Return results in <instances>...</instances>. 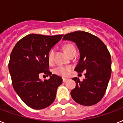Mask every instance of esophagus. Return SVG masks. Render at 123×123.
Returning <instances> with one entry per match:
<instances>
[{
    "label": "esophagus",
    "mask_w": 123,
    "mask_h": 123,
    "mask_svg": "<svg viewBox=\"0 0 123 123\" xmlns=\"http://www.w3.org/2000/svg\"><path fill=\"white\" fill-rule=\"evenodd\" d=\"M68 80V79H62V81H63V82H66Z\"/></svg>",
    "instance_id": "obj_1"
}]
</instances>
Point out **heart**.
Returning a JSON list of instances; mask_svg holds the SVG:
<instances>
[{
    "instance_id": "b5f03b06",
    "label": "heart",
    "mask_w": 123,
    "mask_h": 123,
    "mask_svg": "<svg viewBox=\"0 0 123 123\" xmlns=\"http://www.w3.org/2000/svg\"><path fill=\"white\" fill-rule=\"evenodd\" d=\"M64 49L65 52L67 53V54L69 56L71 54H73V52H76V49H75V46H73L72 44H70V43L66 44L64 46ZM55 53V50L54 48L51 49L49 53H48V60L50 63L54 61ZM69 70H70L69 68H66L64 66H57L54 69V73L57 74V75H60V76L66 77Z\"/></svg>"
}]
</instances>
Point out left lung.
<instances>
[{
	"instance_id": "1",
	"label": "left lung",
	"mask_w": 123,
	"mask_h": 123,
	"mask_svg": "<svg viewBox=\"0 0 123 123\" xmlns=\"http://www.w3.org/2000/svg\"><path fill=\"white\" fill-rule=\"evenodd\" d=\"M63 40L75 43L79 48L80 59L75 71H86L82 81L77 77L72 79L76 82V87L71 91V97L82 105H95L103 97L111 79V54L101 39L87 32L67 34Z\"/></svg>"
}]
</instances>
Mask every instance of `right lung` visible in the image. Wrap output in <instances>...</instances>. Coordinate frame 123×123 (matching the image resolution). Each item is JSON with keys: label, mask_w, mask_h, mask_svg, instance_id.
Returning a JSON list of instances; mask_svg holds the SVG:
<instances>
[{"label": "right lung", "mask_w": 123, "mask_h": 123, "mask_svg": "<svg viewBox=\"0 0 123 123\" xmlns=\"http://www.w3.org/2000/svg\"><path fill=\"white\" fill-rule=\"evenodd\" d=\"M61 35L44 36L31 34L17 42L9 62L12 84L22 100L32 109L40 110L54 101L57 87L62 83L59 76L49 69L48 55L61 39ZM50 76L48 80L39 79L40 73Z\"/></svg>", "instance_id": "add662e5"}]
</instances>
